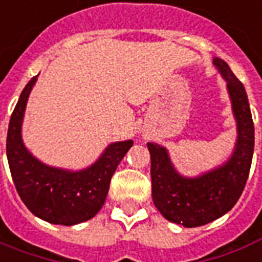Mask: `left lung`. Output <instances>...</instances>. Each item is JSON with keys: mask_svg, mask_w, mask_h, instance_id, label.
I'll list each match as a JSON object with an SVG mask.
<instances>
[{"mask_svg": "<svg viewBox=\"0 0 262 262\" xmlns=\"http://www.w3.org/2000/svg\"><path fill=\"white\" fill-rule=\"evenodd\" d=\"M212 63L226 81L237 123L231 156L219 166L194 177L177 171L167 148L148 142L151 157V193L157 210L169 222L184 227L204 226L229 212L248 181L254 150V124L246 91L221 58Z\"/></svg>", "mask_w": 262, "mask_h": 262, "instance_id": "left-lung-1", "label": "left lung"}]
</instances>
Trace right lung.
<instances>
[{
	"label": "right lung",
	"mask_w": 262,
	"mask_h": 262,
	"mask_svg": "<svg viewBox=\"0 0 262 262\" xmlns=\"http://www.w3.org/2000/svg\"><path fill=\"white\" fill-rule=\"evenodd\" d=\"M37 75L21 92L10 116L6 157L14 187L35 216L52 225L73 226L95 216L104 206L112 176L134 142H114L91 166L70 170L50 166L25 147L21 137L25 106Z\"/></svg>",
	"instance_id": "right-lung-1"
}]
</instances>
